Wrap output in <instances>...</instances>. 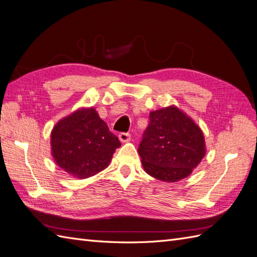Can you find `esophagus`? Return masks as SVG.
Instances as JSON below:
<instances>
[{
	"instance_id": "obj_1",
	"label": "esophagus",
	"mask_w": 257,
	"mask_h": 257,
	"mask_svg": "<svg viewBox=\"0 0 257 257\" xmlns=\"http://www.w3.org/2000/svg\"><path fill=\"white\" fill-rule=\"evenodd\" d=\"M130 134L128 133H120L119 135H118V138H119V140L121 142H128L130 141Z\"/></svg>"
}]
</instances>
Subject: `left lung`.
Here are the masks:
<instances>
[{
    "instance_id": "1",
    "label": "left lung",
    "mask_w": 257,
    "mask_h": 257,
    "mask_svg": "<svg viewBox=\"0 0 257 257\" xmlns=\"http://www.w3.org/2000/svg\"><path fill=\"white\" fill-rule=\"evenodd\" d=\"M149 117L138 149L144 170L165 182L186 178L205 155L202 130L176 106L151 111Z\"/></svg>"
}]
</instances>
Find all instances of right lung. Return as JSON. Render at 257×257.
I'll list each match as a JSON object with an SVG mask.
<instances>
[{"instance_id":"obj_1","label":"right lung","mask_w":257,"mask_h":257,"mask_svg":"<svg viewBox=\"0 0 257 257\" xmlns=\"http://www.w3.org/2000/svg\"><path fill=\"white\" fill-rule=\"evenodd\" d=\"M51 146L58 166L78 178H88L107 167L121 144L94 108H82L57 122Z\"/></svg>"}]
</instances>
